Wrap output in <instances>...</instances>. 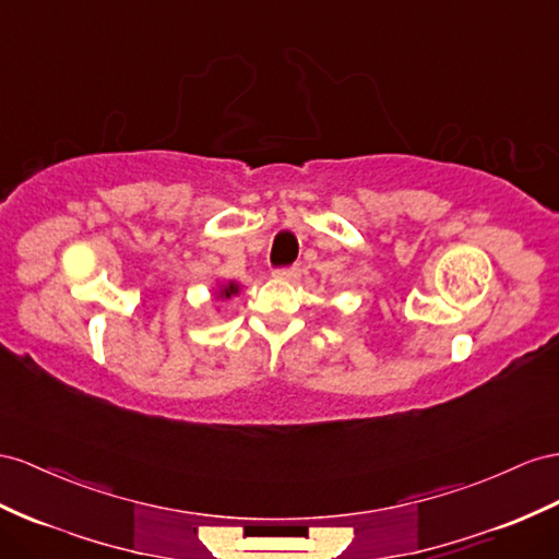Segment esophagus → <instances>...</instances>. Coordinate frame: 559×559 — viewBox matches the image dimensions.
I'll return each mask as SVG.
<instances>
[{"instance_id":"esophagus-1","label":"esophagus","mask_w":559,"mask_h":559,"mask_svg":"<svg viewBox=\"0 0 559 559\" xmlns=\"http://www.w3.org/2000/svg\"><path fill=\"white\" fill-rule=\"evenodd\" d=\"M276 278H285V281H297L299 278V264L293 266H281L274 271Z\"/></svg>"}]
</instances>
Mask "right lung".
Here are the masks:
<instances>
[{
  "label": "right lung",
  "mask_w": 559,
  "mask_h": 559,
  "mask_svg": "<svg viewBox=\"0 0 559 559\" xmlns=\"http://www.w3.org/2000/svg\"><path fill=\"white\" fill-rule=\"evenodd\" d=\"M236 293H238L236 285H234V283H228V285H224V288L219 290V297L224 299V297H231V295H236Z\"/></svg>",
  "instance_id": "add662e5"
}]
</instances>
